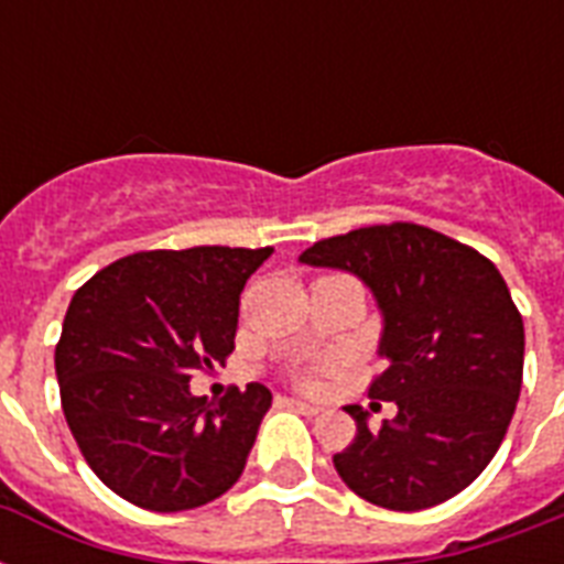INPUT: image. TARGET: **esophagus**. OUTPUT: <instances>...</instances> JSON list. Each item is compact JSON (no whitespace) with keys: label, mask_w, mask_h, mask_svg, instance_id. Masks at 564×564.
Returning <instances> with one entry per match:
<instances>
[{"label":"esophagus","mask_w":564,"mask_h":564,"mask_svg":"<svg viewBox=\"0 0 564 564\" xmlns=\"http://www.w3.org/2000/svg\"><path fill=\"white\" fill-rule=\"evenodd\" d=\"M283 403H286L290 410L301 412V415H318V412H322V406H316V403H307V401H299V398H283Z\"/></svg>","instance_id":"obj_1"}]
</instances>
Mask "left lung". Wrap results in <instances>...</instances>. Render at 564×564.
I'll list each match as a JSON object with an SVG mask.
<instances>
[{"mask_svg":"<svg viewBox=\"0 0 564 564\" xmlns=\"http://www.w3.org/2000/svg\"><path fill=\"white\" fill-rule=\"evenodd\" d=\"M360 278L389 369L369 394L398 403L383 427L345 406L357 436L334 465L369 503L419 512L471 486L498 454L524 375V322L491 260L438 230L394 221L316 242L299 257Z\"/></svg>","mask_w":564,"mask_h":564,"instance_id":"left-lung-1","label":"left lung"}]
</instances>
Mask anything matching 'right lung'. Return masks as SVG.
Here are the masks:
<instances>
[{
	"mask_svg": "<svg viewBox=\"0 0 564 564\" xmlns=\"http://www.w3.org/2000/svg\"><path fill=\"white\" fill-rule=\"evenodd\" d=\"M272 251H140L73 295L55 348L61 403L87 465L119 498L181 512L239 480L272 392L248 383L207 401L189 380L225 366L239 292Z\"/></svg>",
	"mask_w": 564,
	"mask_h": 564,
	"instance_id": "obj_1",
	"label": "right lung"
}]
</instances>
